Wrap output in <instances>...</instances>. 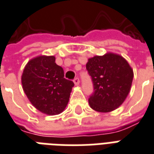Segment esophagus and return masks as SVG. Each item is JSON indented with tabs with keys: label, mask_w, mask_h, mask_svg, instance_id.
Here are the masks:
<instances>
[{
	"label": "esophagus",
	"mask_w": 154,
	"mask_h": 154,
	"mask_svg": "<svg viewBox=\"0 0 154 154\" xmlns=\"http://www.w3.org/2000/svg\"><path fill=\"white\" fill-rule=\"evenodd\" d=\"M73 81H74V83H75V85H79V79L78 77H76V78L74 79V80H73Z\"/></svg>",
	"instance_id": "1"
}]
</instances>
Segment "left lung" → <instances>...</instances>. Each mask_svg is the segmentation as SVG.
<instances>
[{"label":"left lung","instance_id":"1","mask_svg":"<svg viewBox=\"0 0 154 154\" xmlns=\"http://www.w3.org/2000/svg\"><path fill=\"white\" fill-rule=\"evenodd\" d=\"M86 69L91 76L93 92L88 102L98 112H110L119 107L130 92L133 70L122 57L114 54L88 59Z\"/></svg>","mask_w":154,"mask_h":154}]
</instances>
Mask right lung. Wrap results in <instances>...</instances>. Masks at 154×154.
Here are the masks:
<instances>
[{
    "mask_svg": "<svg viewBox=\"0 0 154 154\" xmlns=\"http://www.w3.org/2000/svg\"><path fill=\"white\" fill-rule=\"evenodd\" d=\"M24 92L31 103L44 114L62 113L67 106L74 86L64 77L54 56H40L26 64L22 75Z\"/></svg>",
    "mask_w": 154,
    "mask_h": 154,
    "instance_id": "obj_1",
    "label": "right lung"
}]
</instances>
